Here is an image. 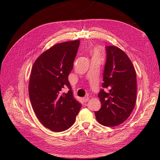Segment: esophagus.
<instances>
[{
  "label": "esophagus",
  "instance_id": "1",
  "mask_svg": "<svg viewBox=\"0 0 160 160\" xmlns=\"http://www.w3.org/2000/svg\"><path fill=\"white\" fill-rule=\"evenodd\" d=\"M89 99V98H88V97H85V98H83V100H84L85 102H88Z\"/></svg>",
  "mask_w": 160,
  "mask_h": 160
}]
</instances>
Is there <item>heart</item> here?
I'll return each instance as SVG.
<instances>
[{
  "instance_id": "b5f03b06",
  "label": "heart",
  "mask_w": 160,
  "mask_h": 160,
  "mask_svg": "<svg viewBox=\"0 0 160 160\" xmlns=\"http://www.w3.org/2000/svg\"><path fill=\"white\" fill-rule=\"evenodd\" d=\"M91 52H92V54H93V56H98L99 52H98V51L96 49H94L92 50Z\"/></svg>"
}]
</instances>
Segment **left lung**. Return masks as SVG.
<instances>
[{
    "instance_id": "left-lung-1",
    "label": "left lung",
    "mask_w": 160,
    "mask_h": 160,
    "mask_svg": "<svg viewBox=\"0 0 160 160\" xmlns=\"http://www.w3.org/2000/svg\"><path fill=\"white\" fill-rule=\"evenodd\" d=\"M105 50L103 89L98 94L101 108L95 114L100 124L114 127L123 123L135 107L136 73L132 61L122 49L106 46Z\"/></svg>"
}]
</instances>
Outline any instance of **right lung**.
<instances>
[{"label": "right lung", "mask_w": 160, "mask_h": 160, "mask_svg": "<svg viewBox=\"0 0 160 160\" xmlns=\"http://www.w3.org/2000/svg\"><path fill=\"white\" fill-rule=\"evenodd\" d=\"M79 43L75 40L55 45L40 55L31 70L28 93L33 110L43 126L52 132L71 128L81 108L68 80ZM66 86L67 94L62 92Z\"/></svg>", "instance_id": "right-lung-1"}]
</instances>
